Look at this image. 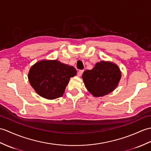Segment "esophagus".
<instances>
[{
	"mask_svg": "<svg viewBox=\"0 0 151 151\" xmlns=\"http://www.w3.org/2000/svg\"><path fill=\"white\" fill-rule=\"evenodd\" d=\"M83 72V70H80V71L78 72V73H77V75H78V76H79V77L81 76Z\"/></svg>",
	"mask_w": 151,
	"mask_h": 151,
	"instance_id": "obj_1",
	"label": "esophagus"
}]
</instances>
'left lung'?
I'll return each instance as SVG.
<instances>
[{"instance_id":"left-lung-1","label":"left lung","mask_w":151,"mask_h":151,"mask_svg":"<svg viewBox=\"0 0 151 151\" xmlns=\"http://www.w3.org/2000/svg\"><path fill=\"white\" fill-rule=\"evenodd\" d=\"M122 77V72L116 64L109 61L97 62L91 70L83 73L84 85L94 97H102L116 88Z\"/></svg>"}]
</instances>
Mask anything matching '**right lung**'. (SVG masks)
Here are the masks:
<instances>
[{
  "label": "right lung",
  "mask_w": 151,
  "mask_h": 151,
  "mask_svg": "<svg viewBox=\"0 0 151 151\" xmlns=\"http://www.w3.org/2000/svg\"><path fill=\"white\" fill-rule=\"evenodd\" d=\"M73 66L57 60H42L31 66L28 80L35 92L47 100H54L64 94L71 77L76 75Z\"/></svg>",
  "instance_id": "obj_1"
}]
</instances>
